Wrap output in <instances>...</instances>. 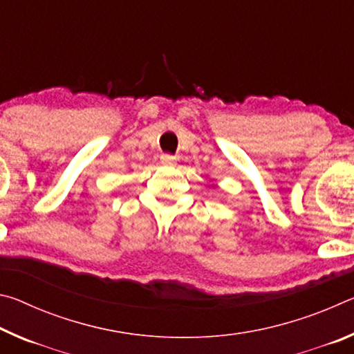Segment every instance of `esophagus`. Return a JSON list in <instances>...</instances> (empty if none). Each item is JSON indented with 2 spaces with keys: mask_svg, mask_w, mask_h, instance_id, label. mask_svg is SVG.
<instances>
[{
  "mask_svg": "<svg viewBox=\"0 0 354 354\" xmlns=\"http://www.w3.org/2000/svg\"><path fill=\"white\" fill-rule=\"evenodd\" d=\"M160 162H162L164 165H175L176 164V159L173 158V156L162 154V156H160Z\"/></svg>",
  "mask_w": 354,
  "mask_h": 354,
  "instance_id": "obj_1",
  "label": "esophagus"
}]
</instances>
